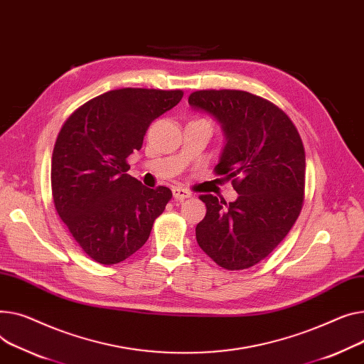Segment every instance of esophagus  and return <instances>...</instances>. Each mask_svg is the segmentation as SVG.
<instances>
[{"mask_svg": "<svg viewBox=\"0 0 364 364\" xmlns=\"http://www.w3.org/2000/svg\"><path fill=\"white\" fill-rule=\"evenodd\" d=\"M173 198L176 200H184V199H188L191 198V193L181 188V187H173Z\"/></svg>", "mask_w": 364, "mask_h": 364, "instance_id": "obj_1", "label": "esophagus"}]
</instances>
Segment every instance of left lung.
<instances>
[{"instance_id":"1","label":"left lung","mask_w":364,"mask_h":364,"mask_svg":"<svg viewBox=\"0 0 364 364\" xmlns=\"http://www.w3.org/2000/svg\"><path fill=\"white\" fill-rule=\"evenodd\" d=\"M188 105L221 124L225 143L215 166L238 193L227 203L200 196L206 216L196 227L200 249L221 268L247 269L291 230L304 199L306 155L288 115L245 90H198Z\"/></svg>"}]
</instances>
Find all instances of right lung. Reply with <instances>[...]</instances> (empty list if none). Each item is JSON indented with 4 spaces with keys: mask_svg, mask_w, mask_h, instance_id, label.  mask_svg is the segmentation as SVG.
<instances>
[{
    "mask_svg": "<svg viewBox=\"0 0 364 364\" xmlns=\"http://www.w3.org/2000/svg\"><path fill=\"white\" fill-rule=\"evenodd\" d=\"M181 90L117 89L96 96L61 127L51 164L55 209L95 262L115 264L151 235L173 193L129 176L127 158L140 151L152 121L174 108Z\"/></svg>",
    "mask_w": 364,
    "mask_h": 364,
    "instance_id": "right-lung-1",
    "label": "right lung"
}]
</instances>
